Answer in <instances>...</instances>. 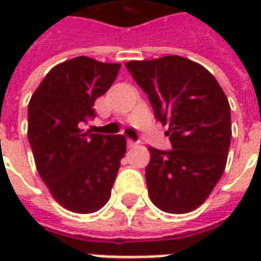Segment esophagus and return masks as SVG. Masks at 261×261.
<instances>
[{
    "label": "esophagus",
    "mask_w": 261,
    "mask_h": 261,
    "mask_svg": "<svg viewBox=\"0 0 261 261\" xmlns=\"http://www.w3.org/2000/svg\"><path fill=\"white\" fill-rule=\"evenodd\" d=\"M137 145H138V142L137 141H133V140H128V141H127V147L128 148H136Z\"/></svg>",
    "instance_id": "obj_1"
}]
</instances>
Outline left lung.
Wrapping results in <instances>:
<instances>
[{"mask_svg":"<svg viewBox=\"0 0 261 261\" xmlns=\"http://www.w3.org/2000/svg\"><path fill=\"white\" fill-rule=\"evenodd\" d=\"M125 67L148 95L155 119L169 125L172 149L148 148L151 201L165 213H190L224 173L232 138L229 102L214 75L185 57L128 61Z\"/></svg>","mask_w":261,"mask_h":261,"instance_id":"obj_1","label":"left lung"}]
</instances>
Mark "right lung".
Returning <instances> with one entry per match:
<instances>
[{"label":"right lung","instance_id":"obj_1","mask_svg":"<svg viewBox=\"0 0 261 261\" xmlns=\"http://www.w3.org/2000/svg\"><path fill=\"white\" fill-rule=\"evenodd\" d=\"M120 64L85 56L50 69L28 106V138L36 168L54 200L78 214L109 201L125 153L124 136L84 131L95 100L113 85Z\"/></svg>","mask_w":261,"mask_h":261}]
</instances>
